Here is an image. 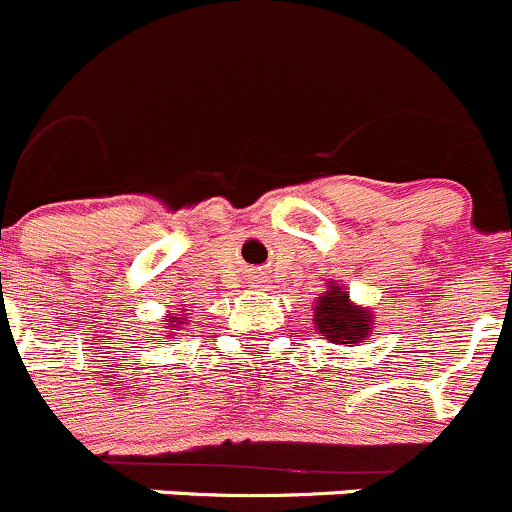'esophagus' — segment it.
Returning a JSON list of instances; mask_svg holds the SVG:
<instances>
[{
  "label": "esophagus",
  "instance_id": "obj_1",
  "mask_svg": "<svg viewBox=\"0 0 512 512\" xmlns=\"http://www.w3.org/2000/svg\"><path fill=\"white\" fill-rule=\"evenodd\" d=\"M251 278H254V281H261V276H251Z\"/></svg>",
  "mask_w": 512,
  "mask_h": 512
}]
</instances>
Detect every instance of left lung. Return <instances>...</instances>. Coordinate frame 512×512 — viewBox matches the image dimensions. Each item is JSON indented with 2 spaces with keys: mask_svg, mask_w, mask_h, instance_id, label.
Instances as JSON below:
<instances>
[{
  "mask_svg": "<svg viewBox=\"0 0 512 512\" xmlns=\"http://www.w3.org/2000/svg\"><path fill=\"white\" fill-rule=\"evenodd\" d=\"M313 321L331 343H363L373 328L371 311L356 306L346 288L338 283H331V288L318 296Z\"/></svg>",
  "mask_w": 512,
  "mask_h": 512,
  "instance_id": "8db88e82",
  "label": "left lung"
}]
</instances>
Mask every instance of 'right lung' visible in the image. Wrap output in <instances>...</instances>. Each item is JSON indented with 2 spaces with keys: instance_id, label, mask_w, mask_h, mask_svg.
I'll list each match as a JSON object with an SVG mask.
<instances>
[{
  "instance_id": "add662e5",
  "label": "right lung",
  "mask_w": 512,
  "mask_h": 512,
  "mask_svg": "<svg viewBox=\"0 0 512 512\" xmlns=\"http://www.w3.org/2000/svg\"><path fill=\"white\" fill-rule=\"evenodd\" d=\"M179 326H184V316H166V328L169 331H179Z\"/></svg>"
}]
</instances>
